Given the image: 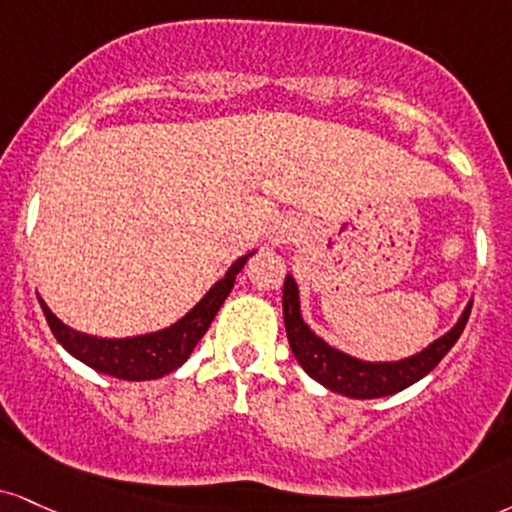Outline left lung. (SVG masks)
I'll return each mask as SVG.
<instances>
[{
    "mask_svg": "<svg viewBox=\"0 0 512 512\" xmlns=\"http://www.w3.org/2000/svg\"><path fill=\"white\" fill-rule=\"evenodd\" d=\"M470 310L472 303L465 307L463 317L458 319V324L446 336H441L439 341H434L432 346L408 357V360L362 362L357 357H350L341 353V350L326 346L322 338L312 334L310 326L300 317L298 286H295L293 276H286V281H283V322H286V336L295 360L303 365L312 379L324 384L326 389L350 398L391 396V393L408 389L410 384L420 381L455 346V341L463 334Z\"/></svg>",
    "mask_w": 512,
    "mask_h": 512,
    "instance_id": "1",
    "label": "left lung"
}]
</instances>
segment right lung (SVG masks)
Wrapping results in <instances>:
<instances>
[{"label":"right lung","instance_id":"1","mask_svg":"<svg viewBox=\"0 0 512 512\" xmlns=\"http://www.w3.org/2000/svg\"><path fill=\"white\" fill-rule=\"evenodd\" d=\"M250 255L233 262V267L226 272L224 279L214 283L205 298H202L186 317L178 319V322L174 326H169V329L155 331V334L133 338H97L80 334V331H73L64 322H59V319L49 312V307L42 303L40 298L38 300L54 338H57L61 346L69 350L73 357H78L80 362H85V365L97 369V372L109 374V377L116 379H159L164 377V374L174 372L176 367H181L183 362L188 360V355L193 353L197 341L205 336V331L209 329V324H212V319L219 312L226 295L231 293L236 274L243 269V264L248 262Z\"/></svg>","mask_w":512,"mask_h":512}]
</instances>
